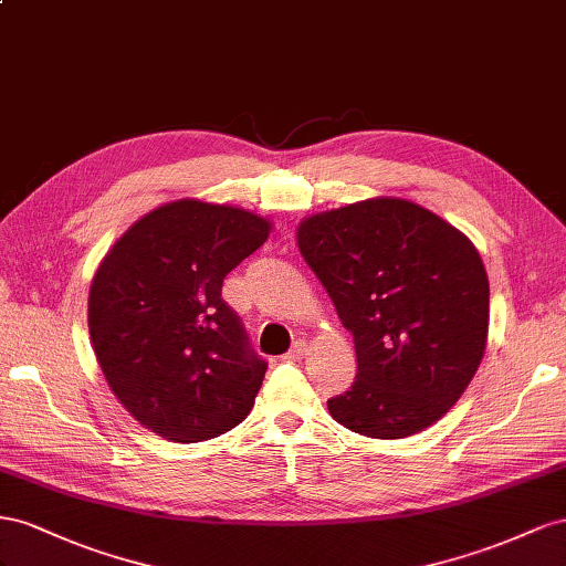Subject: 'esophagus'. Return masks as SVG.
Here are the masks:
<instances>
[{"label": "esophagus", "mask_w": 566, "mask_h": 566, "mask_svg": "<svg viewBox=\"0 0 566 566\" xmlns=\"http://www.w3.org/2000/svg\"><path fill=\"white\" fill-rule=\"evenodd\" d=\"M305 350H308V346H305V342H296L294 348L284 355V360H301L303 355H305Z\"/></svg>", "instance_id": "1"}]
</instances>
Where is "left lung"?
<instances>
[{
	"instance_id": "8db88e82",
	"label": "left lung",
	"mask_w": 566,
	"mask_h": 566,
	"mask_svg": "<svg viewBox=\"0 0 566 566\" xmlns=\"http://www.w3.org/2000/svg\"><path fill=\"white\" fill-rule=\"evenodd\" d=\"M296 241L353 334L358 375L329 415L369 439H406L455 406L489 336L474 244L419 203L379 197L305 218Z\"/></svg>"
}]
</instances>
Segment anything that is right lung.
Listing matches in <instances>:
<instances>
[{
	"label": "right lung",
	"mask_w": 566,
	"mask_h": 566,
	"mask_svg": "<svg viewBox=\"0 0 566 566\" xmlns=\"http://www.w3.org/2000/svg\"><path fill=\"white\" fill-rule=\"evenodd\" d=\"M270 228L244 208L180 199L139 218L104 255L90 338L113 396L142 427L197 443L251 412L268 363L220 294Z\"/></svg>",
	"instance_id": "obj_1"
}]
</instances>
